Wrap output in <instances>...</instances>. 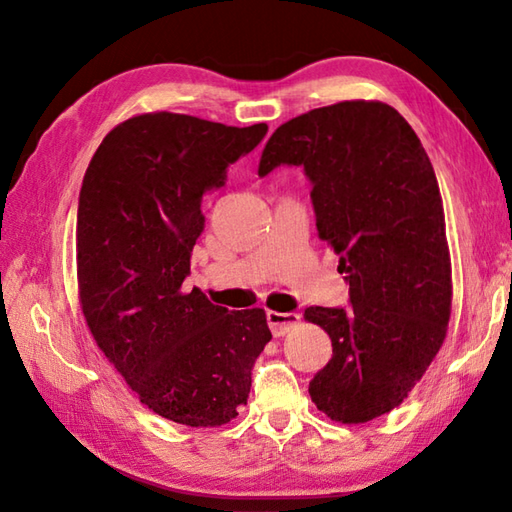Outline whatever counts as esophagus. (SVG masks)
<instances>
[{
  "label": "esophagus",
  "instance_id": "obj_1",
  "mask_svg": "<svg viewBox=\"0 0 512 512\" xmlns=\"http://www.w3.org/2000/svg\"><path fill=\"white\" fill-rule=\"evenodd\" d=\"M266 319H268L270 332L275 336H284L290 328H295V325L301 321L297 312H273V310L266 314Z\"/></svg>",
  "mask_w": 512,
  "mask_h": 512
}]
</instances>
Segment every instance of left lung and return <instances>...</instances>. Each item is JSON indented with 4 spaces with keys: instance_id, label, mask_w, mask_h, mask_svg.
<instances>
[{
    "instance_id": "1",
    "label": "left lung",
    "mask_w": 512,
    "mask_h": 512,
    "mask_svg": "<svg viewBox=\"0 0 512 512\" xmlns=\"http://www.w3.org/2000/svg\"><path fill=\"white\" fill-rule=\"evenodd\" d=\"M303 167L319 237L339 255L350 308H306L332 339L310 380L325 416L358 424L398 407L447 336L451 259L436 171L394 107L343 101L275 129L259 176Z\"/></svg>"
}]
</instances>
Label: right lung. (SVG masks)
<instances>
[{
  "mask_svg": "<svg viewBox=\"0 0 512 512\" xmlns=\"http://www.w3.org/2000/svg\"><path fill=\"white\" fill-rule=\"evenodd\" d=\"M266 123L228 127L187 114H140L90 160L76 213V277L96 345L158 416L187 427L231 422L273 339L266 312H228L198 288L191 250L204 195L250 154Z\"/></svg>",
  "mask_w": 512,
  "mask_h": 512,
  "instance_id": "add662e5",
  "label": "right lung"
}]
</instances>
